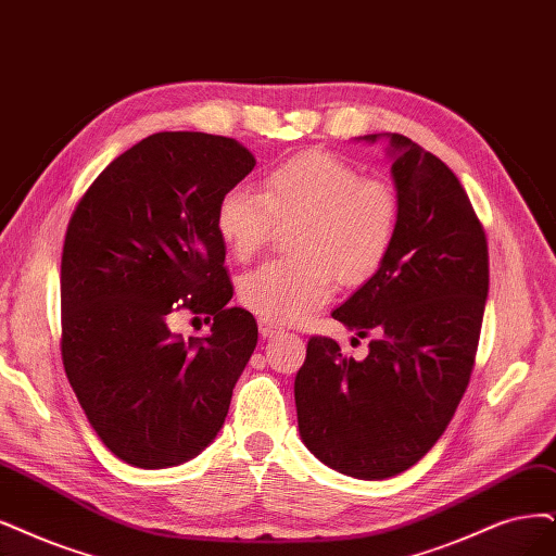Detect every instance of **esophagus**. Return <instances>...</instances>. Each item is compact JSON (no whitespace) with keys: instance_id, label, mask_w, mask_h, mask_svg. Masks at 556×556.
Segmentation results:
<instances>
[{"instance_id":"esophagus-1","label":"esophagus","mask_w":556,"mask_h":556,"mask_svg":"<svg viewBox=\"0 0 556 556\" xmlns=\"http://www.w3.org/2000/svg\"><path fill=\"white\" fill-rule=\"evenodd\" d=\"M258 332H261L263 339H273V337L281 334V327H277V325H273V323L261 320V323H258Z\"/></svg>"}]
</instances>
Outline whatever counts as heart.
Instances as JSON below:
<instances>
[{
  "label": "heart",
  "instance_id": "obj_1",
  "mask_svg": "<svg viewBox=\"0 0 556 556\" xmlns=\"http://www.w3.org/2000/svg\"><path fill=\"white\" fill-rule=\"evenodd\" d=\"M401 201L392 185L364 178L345 160L309 151L265 176L263 194L231 188L217 205V233L238 261H250L279 224L295 256L263 263L240 281V300L261 320L295 325L332 298L337 277L359 286L378 275L396 242Z\"/></svg>",
  "mask_w": 556,
  "mask_h": 556
}]
</instances>
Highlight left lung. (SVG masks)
<instances>
[{"instance_id": "1", "label": "left lung", "mask_w": 556, "mask_h": 556, "mask_svg": "<svg viewBox=\"0 0 556 556\" xmlns=\"http://www.w3.org/2000/svg\"><path fill=\"white\" fill-rule=\"evenodd\" d=\"M387 141L401 201L394 250L332 318L357 339V362L312 337L295 378L304 446L345 477L380 481L419 463L454 417L479 345L488 298V242L460 180L396 132ZM353 337V339H355Z\"/></svg>"}]
</instances>
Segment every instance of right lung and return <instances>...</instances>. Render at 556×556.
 <instances>
[{"label":"right lung","instance_id":"obj_1","mask_svg":"<svg viewBox=\"0 0 556 556\" xmlns=\"http://www.w3.org/2000/svg\"><path fill=\"white\" fill-rule=\"evenodd\" d=\"M254 164L229 137L157 132L110 162L68 222L61 357L98 438L132 467L199 456L254 353V316L226 306L233 286L215 224ZM182 308L213 317L212 334L176 336Z\"/></svg>","mask_w":556,"mask_h":556}]
</instances>
